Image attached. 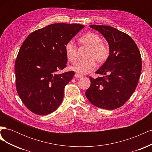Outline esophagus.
<instances>
[{"mask_svg": "<svg viewBox=\"0 0 152 152\" xmlns=\"http://www.w3.org/2000/svg\"><path fill=\"white\" fill-rule=\"evenodd\" d=\"M75 78H81V77H82V75L79 74V73H76L75 74Z\"/></svg>", "mask_w": 152, "mask_h": 152, "instance_id": "34e87169", "label": "esophagus"}]
</instances>
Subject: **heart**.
Returning a JSON list of instances; mask_svg holds the SVG:
<instances>
[{
    "instance_id": "b5f03b06",
    "label": "heart",
    "mask_w": 152,
    "mask_h": 152,
    "mask_svg": "<svg viewBox=\"0 0 152 152\" xmlns=\"http://www.w3.org/2000/svg\"><path fill=\"white\" fill-rule=\"evenodd\" d=\"M82 46L89 48L86 60L78 61L71 67L72 70L79 74H86L92 71L96 66V61L99 64L104 63L110 56V48L103 43V39L98 35L94 33H87L79 39ZM65 50L66 58L72 63H74L77 59V49L72 40L66 44Z\"/></svg>"
}]
</instances>
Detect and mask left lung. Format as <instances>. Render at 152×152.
Here are the masks:
<instances>
[{
    "mask_svg": "<svg viewBox=\"0 0 152 152\" xmlns=\"http://www.w3.org/2000/svg\"><path fill=\"white\" fill-rule=\"evenodd\" d=\"M107 40L109 58L96 73L104 75L94 79L86 91L89 102L98 108L114 110L130 98L138 84L141 72V54L131 37L110 26L91 25Z\"/></svg>",
    "mask_w": 152,
    "mask_h": 152,
    "instance_id": "1",
    "label": "left lung"
}]
</instances>
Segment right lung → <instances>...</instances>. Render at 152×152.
<instances>
[{
  "label": "right lung",
  "mask_w": 152,
  "mask_h": 152,
  "mask_svg": "<svg viewBox=\"0 0 152 152\" xmlns=\"http://www.w3.org/2000/svg\"><path fill=\"white\" fill-rule=\"evenodd\" d=\"M84 27L51 24L32 32L21 45L15 61L16 87L31 112L45 115L61 104L65 87L75 75L73 71L58 73L66 66L65 46Z\"/></svg>",
  "instance_id": "add662e5"
}]
</instances>
